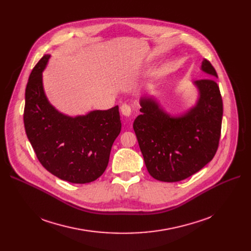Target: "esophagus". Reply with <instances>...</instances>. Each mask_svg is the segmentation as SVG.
I'll return each mask as SVG.
<instances>
[{"label": "esophagus", "mask_w": 251, "mask_h": 251, "mask_svg": "<svg viewBox=\"0 0 251 251\" xmlns=\"http://www.w3.org/2000/svg\"><path fill=\"white\" fill-rule=\"evenodd\" d=\"M120 110H121V113H122V115H123V116L129 117V116L131 115V107H130L129 104H127V103L122 104V105H121V108H120Z\"/></svg>", "instance_id": "obj_1"}]
</instances>
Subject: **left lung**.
Masks as SVG:
<instances>
[{"mask_svg": "<svg viewBox=\"0 0 251 251\" xmlns=\"http://www.w3.org/2000/svg\"><path fill=\"white\" fill-rule=\"evenodd\" d=\"M209 78L194 81L199 100L180 116H171L153 98L140 99L141 115L133 123L144 163L151 177L178 182L199 172L215 156L221 136L223 100L217 72L204 59Z\"/></svg>", "mask_w": 251, "mask_h": 251, "instance_id": "1", "label": "left lung"}]
</instances>
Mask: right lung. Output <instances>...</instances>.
<instances>
[{"mask_svg": "<svg viewBox=\"0 0 251 251\" xmlns=\"http://www.w3.org/2000/svg\"><path fill=\"white\" fill-rule=\"evenodd\" d=\"M50 55L32 69L25 89L24 127L38 161L56 177L76 184L97 180L109 164L113 143L120 134L119 107L70 117L48 100L43 71Z\"/></svg>", "mask_w": 251, "mask_h": 251, "instance_id": "1", "label": "right lung"}]
</instances>
